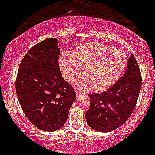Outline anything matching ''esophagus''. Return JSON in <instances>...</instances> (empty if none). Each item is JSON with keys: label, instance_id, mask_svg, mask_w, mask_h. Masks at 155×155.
<instances>
[{"label": "esophagus", "instance_id": "1", "mask_svg": "<svg viewBox=\"0 0 155 155\" xmlns=\"http://www.w3.org/2000/svg\"><path fill=\"white\" fill-rule=\"evenodd\" d=\"M75 94H76V96H77V97H80L82 95V93L80 92L79 91H77V90H76V91H75Z\"/></svg>", "mask_w": 155, "mask_h": 155}]
</instances>
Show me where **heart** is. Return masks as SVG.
<instances>
[{
    "instance_id": "heart-1",
    "label": "heart",
    "mask_w": 155,
    "mask_h": 155,
    "mask_svg": "<svg viewBox=\"0 0 155 155\" xmlns=\"http://www.w3.org/2000/svg\"><path fill=\"white\" fill-rule=\"evenodd\" d=\"M127 63L123 49L101 42L80 46L72 54L62 53L59 57L60 70L67 81H72L84 68L85 74L74 81L81 90L108 88L121 77Z\"/></svg>"
}]
</instances>
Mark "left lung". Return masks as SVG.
Instances as JSON below:
<instances>
[{
    "instance_id": "1",
    "label": "left lung",
    "mask_w": 155,
    "mask_h": 155,
    "mask_svg": "<svg viewBox=\"0 0 155 155\" xmlns=\"http://www.w3.org/2000/svg\"><path fill=\"white\" fill-rule=\"evenodd\" d=\"M141 86L140 70L131 54L123 77L106 92L88 95L91 104L85 118L89 127L100 132H109L123 125L136 106Z\"/></svg>"
}]
</instances>
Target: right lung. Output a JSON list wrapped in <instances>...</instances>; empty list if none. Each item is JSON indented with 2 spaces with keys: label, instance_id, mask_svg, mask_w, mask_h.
I'll return each instance as SVG.
<instances>
[{
  "label": "right lung",
  "instance_id": "add662e5",
  "mask_svg": "<svg viewBox=\"0 0 155 155\" xmlns=\"http://www.w3.org/2000/svg\"><path fill=\"white\" fill-rule=\"evenodd\" d=\"M60 52L56 38L34 45L23 58L16 81L25 115L36 127L48 132L66 123L76 98L73 87L60 71Z\"/></svg>",
  "mask_w": 155,
  "mask_h": 155
}]
</instances>
